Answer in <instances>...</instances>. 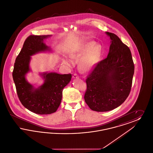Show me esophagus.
Masks as SVG:
<instances>
[{
    "label": "esophagus",
    "mask_w": 153,
    "mask_h": 153,
    "mask_svg": "<svg viewBox=\"0 0 153 153\" xmlns=\"http://www.w3.org/2000/svg\"><path fill=\"white\" fill-rule=\"evenodd\" d=\"M73 79H79V75L77 74H76V73H74V74L73 75Z\"/></svg>",
    "instance_id": "obj_1"
}]
</instances>
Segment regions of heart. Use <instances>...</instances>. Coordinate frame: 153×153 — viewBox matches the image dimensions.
Wrapping results in <instances>:
<instances>
[{
    "label": "heart",
    "mask_w": 153,
    "mask_h": 153,
    "mask_svg": "<svg viewBox=\"0 0 153 153\" xmlns=\"http://www.w3.org/2000/svg\"><path fill=\"white\" fill-rule=\"evenodd\" d=\"M102 53V48L100 45H95L93 42L88 43L82 46L79 50L71 54L73 59L79 60V68L83 72H88L92 70L100 60ZM63 63L71 65L72 61L69 59H64Z\"/></svg>",
    "instance_id": "heart-1"
}]
</instances>
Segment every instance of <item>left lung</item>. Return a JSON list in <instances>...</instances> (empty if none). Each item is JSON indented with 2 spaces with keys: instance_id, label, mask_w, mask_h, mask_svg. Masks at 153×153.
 Instances as JSON below:
<instances>
[{
  "instance_id": "left-lung-1",
  "label": "left lung",
  "mask_w": 153,
  "mask_h": 153,
  "mask_svg": "<svg viewBox=\"0 0 153 153\" xmlns=\"http://www.w3.org/2000/svg\"><path fill=\"white\" fill-rule=\"evenodd\" d=\"M111 39L107 57L98 62L85 82V102L97 112H106L120 105L131 91L134 64L129 48L116 34Z\"/></svg>"
}]
</instances>
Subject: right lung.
Returning <instances> with one entry per match:
<instances>
[{"instance_id":"right-lung-1","label":"right lung","mask_w":153,"mask_h":153,"mask_svg":"<svg viewBox=\"0 0 153 153\" xmlns=\"http://www.w3.org/2000/svg\"><path fill=\"white\" fill-rule=\"evenodd\" d=\"M48 36L31 35L24 42L22 50L16 57L13 72L16 93L22 105L30 111L39 115L55 112L62 99L64 88L70 82L71 74L44 73V84L34 89L25 79V74L30 71V56L39 51L49 50L44 44Z\"/></svg>"}]
</instances>
